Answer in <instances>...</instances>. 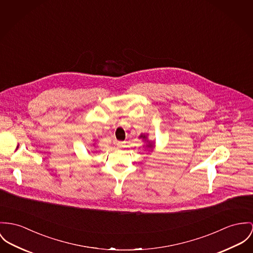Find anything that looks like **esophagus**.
I'll use <instances>...</instances> for the list:
<instances>
[{
	"label": "esophagus",
	"mask_w": 253,
	"mask_h": 253,
	"mask_svg": "<svg viewBox=\"0 0 253 253\" xmlns=\"http://www.w3.org/2000/svg\"><path fill=\"white\" fill-rule=\"evenodd\" d=\"M116 144H117V146H119V147H122L124 145V142L117 140V141H116Z\"/></svg>",
	"instance_id": "obj_1"
}]
</instances>
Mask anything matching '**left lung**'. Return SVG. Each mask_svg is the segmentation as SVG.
<instances>
[{
    "label": "left lung",
    "mask_w": 253,
    "mask_h": 253,
    "mask_svg": "<svg viewBox=\"0 0 253 253\" xmlns=\"http://www.w3.org/2000/svg\"><path fill=\"white\" fill-rule=\"evenodd\" d=\"M142 136V137H143V138H144V137H145V136ZM147 146H148V147H152V144H149V145H147Z\"/></svg>",
    "instance_id": "obj_1"
}]
</instances>
